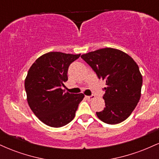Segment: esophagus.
I'll use <instances>...</instances> for the list:
<instances>
[{"mask_svg":"<svg viewBox=\"0 0 159 159\" xmlns=\"http://www.w3.org/2000/svg\"><path fill=\"white\" fill-rule=\"evenodd\" d=\"M86 98H87V99L89 100V101H91V100L94 99V98H95V96H94V95H91V96H86Z\"/></svg>","mask_w":159,"mask_h":159,"instance_id":"34e87169","label":"esophagus"}]
</instances>
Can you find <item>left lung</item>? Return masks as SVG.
Masks as SVG:
<instances>
[{
	"label": "left lung",
	"mask_w": 159,
	"mask_h": 159,
	"mask_svg": "<svg viewBox=\"0 0 159 159\" xmlns=\"http://www.w3.org/2000/svg\"><path fill=\"white\" fill-rule=\"evenodd\" d=\"M99 79L106 81L105 107L96 112L98 119L114 125L126 120L140 98L143 78L135 61L126 53L112 48L82 54Z\"/></svg>",
	"instance_id": "1"
}]
</instances>
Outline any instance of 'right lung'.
Wrapping results in <instances>:
<instances>
[{
	"label": "right lung",
	"mask_w": 159,
	"mask_h": 159,
	"mask_svg": "<svg viewBox=\"0 0 159 159\" xmlns=\"http://www.w3.org/2000/svg\"><path fill=\"white\" fill-rule=\"evenodd\" d=\"M81 54L48 52L33 63L25 81L29 106L45 125L59 128L70 123L75 116L83 93H65L69 65Z\"/></svg>",
	"instance_id": "right-lung-1"
}]
</instances>
